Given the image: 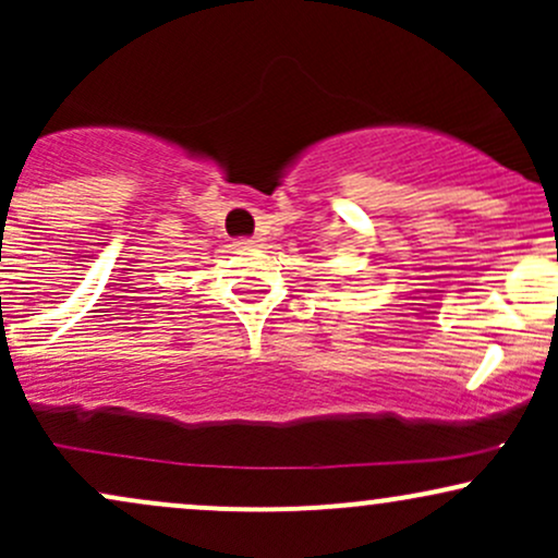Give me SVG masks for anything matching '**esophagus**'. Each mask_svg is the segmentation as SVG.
I'll list each match as a JSON object with an SVG mask.
<instances>
[{"label":"esophagus","instance_id":"34e87169","mask_svg":"<svg viewBox=\"0 0 558 558\" xmlns=\"http://www.w3.org/2000/svg\"><path fill=\"white\" fill-rule=\"evenodd\" d=\"M259 241V235H252V239H235V246H257Z\"/></svg>","mask_w":558,"mask_h":558}]
</instances>
